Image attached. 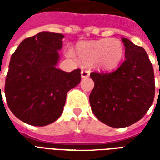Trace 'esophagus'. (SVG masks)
Instances as JSON below:
<instances>
[{
  "label": "esophagus",
  "mask_w": 160,
  "mask_h": 160,
  "mask_svg": "<svg viewBox=\"0 0 160 160\" xmlns=\"http://www.w3.org/2000/svg\"><path fill=\"white\" fill-rule=\"evenodd\" d=\"M91 71L88 69H85V70H81V77L82 78H87V77L90 75Z\"/></svg>",
  "instance_id": "obj_1"
}]
</instances>
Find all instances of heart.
Instances as JSON below:
<instances>
[{"instance_id":"obj_1","label":"heart","mask_w":160,"mask_h":160,"mask_svg":"<svg viewBox=\"0 0 160 160\" xmlns=\"http://www.w3.org/2000/svg\"><path fill=\"white\" fill-rule=\"evenodd\" d=\"M76 53L80 62L86 65H93L105 68H114L120 63L123 56V46L118 39H101L92 42H84L77 46ZM67 56L75 58L72 50Z\"/></svg>"}]
</instances>
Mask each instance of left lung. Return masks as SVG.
Masks as SVG:
<instances>
[{
    "instance_id": "left-lung-1",
    "label": "left lung",
    "mask_w": 160,
    "mask_h": 160,
    "mask_svg": "<svg viewBox=\"0 0 160 160\" xmlns=\"http://www.w3.org/2000/svg\"><path fill=\"white\" fill-rule=\"evenodd\" d=\"M125 61L112 72H92L94 87L89 97L92 111L112 128L130 126L144 117L155 95L153 68L145 49L127 38ZM160 74V73H159Z\"/></svg>"
}]
</instances>
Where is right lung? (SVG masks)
Here are the masks:
<instances>
[{"instance_id":"1","label":"right lung","mask_w":160,"mask_h":160,"mask_svg":"<svg viewBox=\"0 0 160 160\" xmlns=\"http://www.w3.org/2000/svg\"><path fill=\"white\" fill-rule=\"evenodd\" d=\"M63 37L40 32L23 40L11 56L3 90L10 111L26 123L45 126L57 120L68 92L80 82L79 68L68 73L56 68Z\"/></svg>"}]
</instances>
